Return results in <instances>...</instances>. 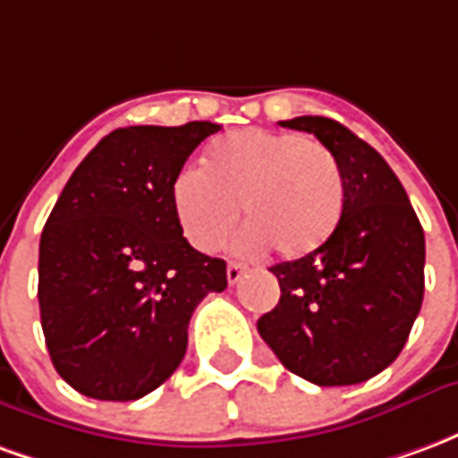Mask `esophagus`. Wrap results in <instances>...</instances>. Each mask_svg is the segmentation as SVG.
<instances>
[{"label":"esophagus","mask_w":458,"mask_h":458,"mask_svg":"<svg viewBox=\"0 0 458 458\" xmlns=\"http://www.w3.org/2000/svg\"><path fill=\"white\" fill-rule=\"evenodd\" d=\"M248 272V265H242V262H228V282L230 284H235V282H240V277Z\"/></svg>","instance_id":"obj_1"}]
</instances>
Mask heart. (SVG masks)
Instances as JSON below:
<instances>
[{"label": "heart", "instance_id": "1", "mask_svg": "<svg viewBox=\"0 0 458 458\" xmlns=\"http://www.w3.org/2000/svg\"><path fill=\"white\" fill-rule=\"evenodd\" d=\"M171 208L183 235L203 252L218 250L242 213L235 240L245 252L272 242L284 258L324 245L344 208V181L334 154L292 131L242 130L218 141L206 169L183 166L171 181Z\"/></svg>", "mask_w": 458, "mask_h": 458}]
</instances>
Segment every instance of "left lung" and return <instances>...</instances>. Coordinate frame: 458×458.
I'll return each mask as SVG.
<instances>
[{"label":"left lung","mask_w":458,"mask_h":458,"mask_svg":"<svg viewBox=\"0 0 458 458\" xmlns=\"http://www.w3.org/2000/svg\"><path fill=\"white\" fill-rule=\"evenodd\" d=\"M279 124L334 154L344 208L321 248L269 267L282 297L258 331L309 383H365L400 355L420 314L424 230L387 161L341 122L307 114Z\"/></svg>","instance_id":"left-lung-1"}]
</instances>
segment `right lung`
<instances>
[{"label":"right lung","instance_id":"1","mask_svg":"<svg viewBox=\"0 0 458 458\" xmlns=\"http://www.w3.org/2000/svg\"><path fill=\"white\" fill-rule=\"evenodd\" d=\"M220 124H137L85 157L46 220L38 307L54 368L81 394L140 400L179 368L200 299L225 262L189 245L171 181Z\"/></svg>","mask_w":458,"mask_h":458}]
</instances>
